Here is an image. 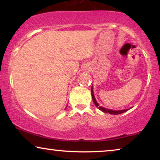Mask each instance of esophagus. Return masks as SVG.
Returning <instances> with one entry per match:
<instances>
[{
  "label": "esophagus",
  "mask_w": 160,
  "mask_h": 160,
  "mask_svg": "<svg viewBox=\"0 0 160 160\" xmlns=\"http://www.w3.org/2000/svg\"><path fill=\"white\" fill-rule=\"evenodd\" d=\"M83 71H87V68H86V67H84V68H83Z\"/></svg>",
  "instance_id": "34e87169"
}]
</instances>
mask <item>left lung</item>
<instances>
[{"mask_svg": "<svg viewBox=\"0 0 160 160\" xmlns=\"http://www.w3.org/2000/svg\"><path fill=\"white\" fill-rule=\"evenodd\" d=\"M91 92H92V100H93L94 103H95L96 107H98V108H99L100 110L101 111H102V112L106 113H110V114L117 115V114H120V113H124V112H125V111L129 110V109H124V110H118V111H116V110H112V109H108V108H104V107H102V106H100L99 104L98 103L97 100H96V99H95V95H94V92H93V86H92Z\"/></svg>", "mask_w": 160, "mask_h": 160, "instance_id": "8db88e82", "label": "left lung"}]
</instances>
